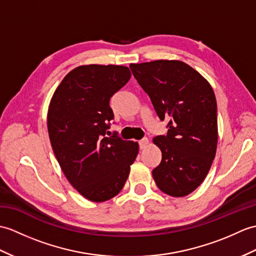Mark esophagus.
Returning <instances> with one entry per match:
<instances>
[{
	"label": "esophagus",
	"instance_id": "34e87169",
	"mask_svg": "<svg viewBox=\"0 0 256 256\" xmlns=\"http://www.w3.org/2000/svg\"><path fill=\"white\" fill-rule=\"evenodd\" d=\"M138 145H140V150H144V148L148 145V140L145 138H142V140H138Z\"/></svg>",
	"mask_w": 256,
	"mask_h": 256
}]
</instances>
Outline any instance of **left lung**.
Returning <instances> with one entry per match:
<instances>
[{
	"label": "left lung",
	"instance_id": "obj_1",
	"mask_svg": "<svg viewBox=\"0 0 256 256\" xmlns=\"http://www.w3.org/2000/svg\"><path fill=\"white\" fill-rule=\"evenodd\" d=\"M130 68L160 120H169L167 134L154 138L162 154V162L152 170L154 180L170 196L188 195L204 181L216 155L217 102L212 88L181 61L130 64Z\"/></svg>",
	"mask_w": 256,
	"mask_h": 256
}]
</instances>
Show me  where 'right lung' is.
<instances>
[{
  "mask_svg": "<svg viewBox=\"0 0 256 256\" xmlns=\"http://www.w3.org/2000/svg\"><path fill=\"white\" fill-rule=\"evenodd\" d=\"M130 78L122 65H82L64 77L48 111L53 152L68 182L92 202L108 200L121 191L138 144L112 136L109 101Z\"/></svg>",
  "mask_w": 256,
  "mask_h": 256,
  "instance_id": "add662e5",
  "label": "right lung"
}]
</instances>
